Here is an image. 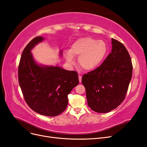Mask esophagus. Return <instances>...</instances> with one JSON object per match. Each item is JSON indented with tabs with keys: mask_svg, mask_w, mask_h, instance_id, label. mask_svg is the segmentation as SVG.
<instances>
[{
	"mask_svg": "<svg viewBox=\"0 0 147 147\" xmlns=\"http://www.w3.org/2000/svg\"><path fill=\"white\" fill-rule=\"evenodd\" d=\"M78 78H79V82L81 83L82 82V77L81 76V75H79L78 76Z\"/></svg>",
	"mask_w": 147,
	"mask_h": 147,
	"instance_id": "obj_1",
	"label": "esophagus"
}]
</instances>
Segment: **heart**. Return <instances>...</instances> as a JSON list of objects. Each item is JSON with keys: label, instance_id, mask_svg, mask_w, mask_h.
Wrapping results in <instances>:
<instances>
[{"label": "heart", "instance_id": "heart-1", "mask_svg": "<svg viewBox=\"0 0 147 147\" xmlns=\"http://www.w3.org/2000/svg\"><path fill=\"white\" fill-rule=\"evenodd\" d=\"M107 43L90 37L80 38L65 51L64 56L70 65L75 64L74 57H78L79 65L84 70H92L102 63L108 53Z\"/></svg>", "mask_w": 147, "mask_h": 147}]
</instances>
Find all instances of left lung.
Segmentation results:
<instances>
[{
	"label": "left lung",
	"instance_id": "8db88e82",
	"mask_svg": "<svg viewBox=\"0 0 147 147\" xmlns=\"http://www.w3.org/2000/svg\"><path fill=\"white\" fill-rule=\"evenodd\" d=\"M112 44V52L102 64L82 80L88 105L97 113L109 112L122 103L132 78V62L126 48L114 38Z\"/></svg>",
	"mask_w": 147,
	"mask_h": 147
}]
</instances>
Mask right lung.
Here are the masks:
<instances>
[{"instance_id": "obj_1", "label": "right lung", "mask_w": 147, "mask_h": 147, "mask_svg": "<svg viewBox=\"0 0 147 147\" xmlns=\"http://www.w3.org/2000/svg\"><path fill=\"white\" fill-rule=\"evenodd\" d=\"M44 40L42 36L35 37L24 48L19 64L18 81L31 109L45 116L55 117L67 108L68 94L78 84V75L75 71L40 65L35 61L31 50Z\"/></svg>"}]
</instances>
